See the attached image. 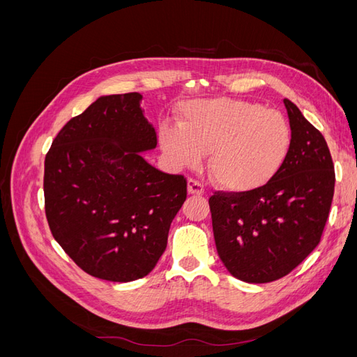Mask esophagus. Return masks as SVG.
Returning <instances> with one entry per match:
<instances>
[{"label": "esophagus", "instance_id": "34e87169", "mask_svg": "<svg viewBox=\"0 0 357 357\" xmlns=\"http://www.w3.org/2000/svg\"><path fill=\"white\" fill-rule=\"evenodd\" d=\"M188 192L190 193V195H204V186L201 185V183L195 178H189L188 181Z\"/></svg>", "mask_w": 357, "mask_h": 357}]
</instances>
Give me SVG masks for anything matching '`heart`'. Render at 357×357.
<instances>
[{"label": "heart", "instance_id": "1", "mask_svg": "<svg viewBox=\"0 0 357 357\" xmlns=\"http://www.w3.org/2000/svg\"><path fill=\"white\" fill-rule=\"evenodd\" d=\"M160 144L174 164L195 167L210 153L214 181L231 190L261 188L282 169L291 149V128L275 110L248 101H192L180 128H164Z\"/></svg>", "mask_w": 357, "mask_h": 357}]
</instances>
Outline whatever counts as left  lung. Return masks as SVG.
Segmentation results:
<instances>
[{
  "label": "left lung",
  "mask_w": 357,
  "mask_h": 357,
  "mask_svg": "<svg viewBox=\"0 0 357 357\" xmlns=\"http://www.w3.org/2000/svg\"><path fill=\"white\" fill-rule=\"evenodd\" d=\"M290 153L266 185L210 197L214 241L228 271L245 283H269L304 261L321 240L335 171L325 137L284 100Z\"/></svg>",
  "instance_id": "1"
}]
</instances>
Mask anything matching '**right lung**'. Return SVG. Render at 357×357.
I'll return each mask as SVG.
<instances>
[{
    "instance_id": "1",
    "label": "right lung",
    "mask_w": 357,
    "mask_h": 357,
    "mask_svg": "<svg viewBox=\"0 0 357 357\" xmlns=\"http://www.w3.org/2000/svg\"><path fill=\"white\" fill-rule=\"evenodd\" d=\"M142 95H109L63 126L45 160V210L53 238L84 273L109 282L146 277L165 252L188 197L139 152L158 144Z\"/></svg>"
}]
</instances>
